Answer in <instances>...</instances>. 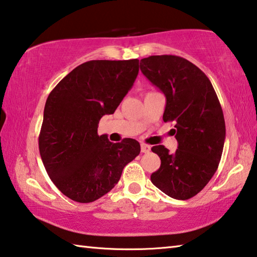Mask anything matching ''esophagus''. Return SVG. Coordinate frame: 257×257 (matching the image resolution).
Here are the masks:
<instances>
[{"label": "esophagus", "instance_id": "esophagus-1", "mask_svg": "<svg viewBox=\"0 0 257 257\" xmlns=\"http://www.w3.org/2000/svg\"><path fill=\"white\" fill-rule=\"evenodd\" d=\"M141 151H142V153H149V152L151 151V146L147 145V144H144V143H142Z\"/></svg>", "mask_w": 257, "mask_h": 257}]
</instances>
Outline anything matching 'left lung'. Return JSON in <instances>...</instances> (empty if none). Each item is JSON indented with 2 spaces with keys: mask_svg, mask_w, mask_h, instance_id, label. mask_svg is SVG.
<instances>
[{
  "mask_svg": "<svg viewBox=\"0 0 257 257\" xmlns=\"http://www.w3.org/2000/svg\"><path fill=\"white\" fill-rule=\"evenodd\" d=\"M141 70L164 94L163 121L175 123L178 142L175 153L152 147L161 167L151 181L172 198H191L214 176L222 155L225 123L216 93L205 73L180 56H149Z\"/></svg>",
  "mask_w": 257,
  "mask_h": 257,
  "instance_id": "left-lung-1",
  "label": "left lung"
}]
</instances>
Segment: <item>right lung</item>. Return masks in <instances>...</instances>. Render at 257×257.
I'll return each mask as SVG.
<instances>
[{
	"mask_svg": "<svg viewBox=\"0 0 257 257\" xmlns=\"http://www.w3.org/2000/svg\"><path fill=\"white\" fill-rule=\"evenodd\" d=\"M139 60H93L73 69L46 99L38 138L43 164L53 184L72 201L90 203L108 193L141 145L132 138L111 143L98 136L132 88Z\"/></svg>",
	"mask_w": 257,
	"mask_h": 257,
	"instance_id": "add662e5",
	"label": "right lung"
}]
</instances>
